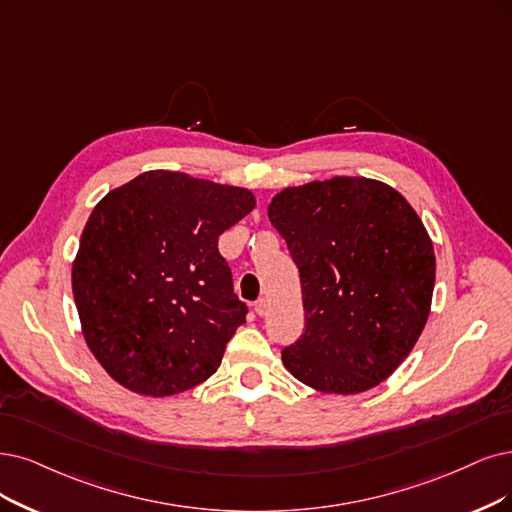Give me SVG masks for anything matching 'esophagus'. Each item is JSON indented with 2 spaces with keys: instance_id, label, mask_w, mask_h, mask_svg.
<instances>
[{
  "instance_id": "1",
  "label": "esophagus",
  "mask_w": 512,
  "mask_h": 512,
  "mask_svg": "<svg viewBox=\"0 0 512 512\" xmlns=\"http://www.w3.org/2000/svg\"><path fill=\"white\" fill-rule=\"evenodd\" d=\"M255 312H257L259 316L266 314V312H268V301H266V299H259L257 304H255Z\"/></svg>"
}]
</instances>
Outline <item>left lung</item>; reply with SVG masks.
Here are the masks:
<instances>
[{"mask_svg": "<svg viewBox=\"0 0 512 512\" xmlns=\"http://www.w3.org/2000/svg\"><path fill=\"white\" fill-rule=\"evenodd\" d=\"M268 219L301 278L306 325L282 350L287 371L325 394L380 386L422 335L437 259L426 227L394 187L331 177L285 187Z\"/></svg>", "mask_w": 512, "mask_h": 512, "instance_id": "left-lung-1", "label": "left lung"}]
</instances>
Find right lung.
Returning <instances> with one entry per match:
<instances>
[{"instance_id": "1", "label": "right lung", "mask_w": 512, "mask_h": 512, "mask_svg": "<svg viewBox=\"0 0 512 512\" xmlns=\"http://www.w3.org/2000/svg\"><path fill=\"white\" fill-rule=\"evenodd\" d=\"M255 208L246 187L147 170L90 213L71 268L82 335L101 367L143 396L211 377L246 306L217 240Z\"/></svg>"}]
</instances>
